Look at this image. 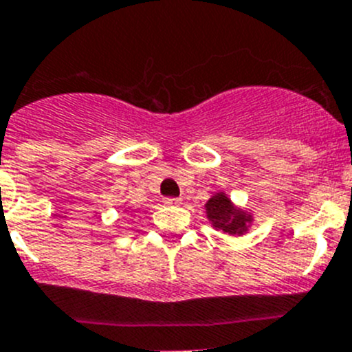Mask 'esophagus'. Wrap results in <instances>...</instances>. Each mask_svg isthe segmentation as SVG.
Masks as SVG:
<instances>
[{
	"mask_svg": "<svg viewBox=\"0 0 352 352\" xmlns=\"http://www.w3.org/2000/svg\"><path fill=\"white\" fill-rule=\"evenodd\" d=\"M165 202L166 206H180L182 204V199H179V197H165Z\"/></svg>",
	"mask_w": 352,
	"mask_h": 352,
	"instance_id": "obj_1",
	"label": "esophagus"
}]
</instances>
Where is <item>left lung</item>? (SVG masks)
Here are the masks:
<instances>
[{"mask_svg":"<svg viewBox=\"0 0 352 352\" xmlns=\"http://www.w3.org/2000/svg\"><path fill=\"white\" fill-rule=\"evenodd\" d=\"M206 216L212 228L221 230L228 235H243L252 223V214L235 208L225 192H216L206 202Z\"/></svg>","mask_w":352,"mask_h":352,"instance_id":"obj_1","label":"left lung"}]
</instances>
